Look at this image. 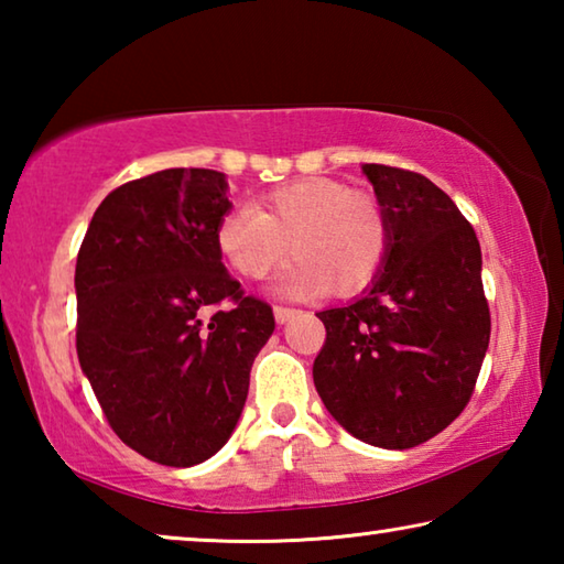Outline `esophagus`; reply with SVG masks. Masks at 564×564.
Listing matches in <instances>:
<instances>
[{"mask_svg":"<svg viewBox=\"0 0 564 564\" xmlns=\"http://www.w3.org/2000/svg\"><path fill=\"white\" fill-rule=\"evenodd\" d=\"M295 308H285V305H275L273 308V316H275V323H279V326H283V323H289L291 318H295Z\"/></svg>","mask_w":564,"mask_h":564,"instance_id":"1","label":"esophagus"}]
</instances>
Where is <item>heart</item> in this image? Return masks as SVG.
Returning a JSON list of instances; mask_svg holds the SVG:
<instances>
[{"label":"heart","mask_w":564,"mask_h":564,"mask_svg":"<svg viewBox=\"0 0 564 564\" xmlns=\"http://www.w3.org/2000/svg\"><path fill=\"white\" fill-rule=\"evenodd\" d=\"M388 221L373 196L340 181L311 176L265 194L259 212L236 206L216 226V248L243 279L269 275L285 253L295 259L273 281L289 299L328 291L356 293L388 256Z\"/></svg>","instance_id":"1"}]
</instances>
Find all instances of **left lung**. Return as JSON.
I'll return each instance as SVG.
<instances>
[{
    "label": "left lung",
    "mask_w": 564,
    "mask_h": 564,
    "mask_svg": "<svg viewBox=\"0 0 564 564\" xmlns=\"http://www.w3.org/2000/svg\"><path fill=\"white\" fill-rule=\"evenodd\" d=\"M388 221V256L343 308L321 311L313 383L358 441L408 451L473 395L490 343L482 253L453 198L415 171L362 164Z\"/></svg>",
    "instance_id": "8db88e82"
}]
</instances>
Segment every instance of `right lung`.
<instances>
[{"mask_svg":"<svg viewBox=\"0 0 564 564\" xmlns=\"http://www.w3.org/2000/svg\"><path fill=\"white\" fill-rule=\"evenodd\" d=\"M226 174L166 169L104 198L76 256V352L123 443L159 465L208 460L236 431L275 328L216 248ZM231 300L226 312H212Z\"/></svg>","mask_w":564,"mask_h":564,"instance_id":"obj_1","label":"right lung"}]
</instances>
